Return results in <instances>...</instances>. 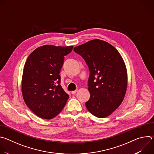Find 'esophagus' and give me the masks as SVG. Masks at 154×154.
<instances>
[{
  "mask_svg": "<svg viewBox=\"0 0 154 154\" xmlns=\"http://www.w3.org/2000/svg\"><path fill=\"white\" fill-rule=\"evenodd\" d=\"M77 90H75V91H72L71 92V93H72V94H75L77 93Z\"/></svg>",
  "mask_w": 154,
  "mask_h": 154,
  "instance_id": "34e87169",
  "label": "esophagus"
}]
</instances>
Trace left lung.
Returning <instances> with one entry per match:
<instances>
[{
    "label": "left lung",
    "instance_id": "left-lung-1",
    "mask_svg": "<svg viewBox=\"0 0 154 154\" xmlns=\"http://www.w3.org/2000/svg\"><path fill=\"white\" fill-rule=\"evenodd\" d=\"M90 70V100L86 107L92 115L103 118L110 115L122 102L127 88L124 61L110 44L96 39L75 47Z\"/></svg>",
    "mask_w": 154,
    "mask_h": 154
}]
</instances>
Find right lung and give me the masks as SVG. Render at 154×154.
Here are the masks:
<instances>
[{"instance_id": "1", "label": "right lung", "mask_w": 154, "mask_h": 154, "mask_svg": "<svg viewBox=\"0 0 154 154\" xmlns=\"http://www.w3.org/2000/svg\"><path fill=\"white\" fill-rule=\"evenodd\" d=\"M73 46L45 45L36 48L28 57L21 81L23 99L38 117L51 119L64 107L69 95L60 85V72L64 56Z\"/></svg>"}]
</instances>
